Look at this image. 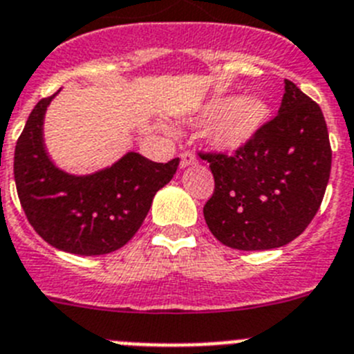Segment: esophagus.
<instances>
[{"instance_id": "esophagus-1", "label": "esophagus", "mask_w": 354, "mask_h": 354, "mask_svg": "<svg viewBox=\"0 0 354 354\" xmlns=\"http://www.w3.org/2000/svg\"><path fill=\"white\" fill-rule=\"evenodd\" d=\"M196 156L189 150H184L183 154H180V167H189V165H196Z\"/></svg>"}]
</instances>
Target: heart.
Segmentation results:
<instances>
[{"instance_id":"obj_1","label":"heart","mask_w":354,"mask_h":354,"mask_svg":"<svg viewBox=\"0 0 354 354\" xmlns=\"http://www.w3.org/2000/svg\"><path fill=\"white\" fill-rule=\"evenodd\" d=\"M205 117L214 118L207 129L209 142L221 150H237L257 134L268 118V108L252 97H227L212 102Z\"/></svg>"}]
</instances>
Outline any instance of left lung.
Masks as SVG:
<instances>
[{"label": "left lung", "mask_w": 354, "mask_h": 354, "mask_svg": "<svg viewBox=\"0 0 354 354\" xmlns=\"http://www.w3.org/2000/svg\"><path fill=\"white\" fill-rule=\"evenodd\" d=\"M214 177L204 218L234 250L280 248L299 236L321 207L331 170L323 111L286 80L278 115L234 152H202Z\"/></svg>", "instance_id": "obj_1"}]
</instances>
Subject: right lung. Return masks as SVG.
Returning <instances> with one entry per match:
<instances>
[{
	"mask_svg": "<svg viewBox=\"0 0 354 354\" xmlns=\"http://www.w3.org/2000/svg\"><path fill=\"white\" fill-rule=\"evenodd\" d=\"M55 95L37 102L15 145L14 177L24 214L55 248L76 255L115 252L138 232L179 158L154 162L129 152L93 175L65 174L49 161L42 143L44 113Z\"/></svg>",
	"mask_w": 354,
	"mask_h": 354,
	"instance_id": "add662e5",
	"label": "right lung"
}]
</instances>
